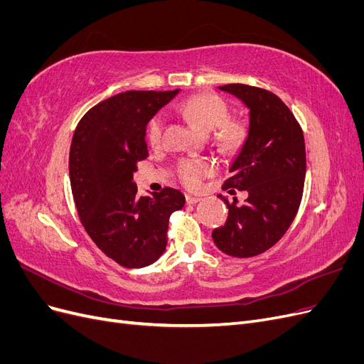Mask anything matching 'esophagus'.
<instances>
[{"label": "esophagus", "mask_w": 364, "mask_h": 364, "mask_svg": "<svg viewBox=\"0 0 364 364\" xmlns=\"http://www.w3.org/2000/svg\"><path fill=\"white\" fill-rule=\"evenodd\" d=\"M185 199H186V203H188V205H194V203H197V202H200L202 199H200V197H197V196H186L185 197Z\"/></svg>", "instance_id": "esophagus-1"}]
</instances>
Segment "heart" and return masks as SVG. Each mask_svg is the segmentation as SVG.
I'll list each match as a JSON object with an SVG mask.
<instances>
[{
  "mask_svg": "<svg viewBox=\"0 0 364 364\" xmlns=\"http://www.w3.org/2000/svg\"><path fill=\"white\" fill-rule=\"evenodd\" d=\"M179 111L205 132L215 130L218 147L228 155H235L245 147L249 129L245 123L229 118L228 105L214 94H197L179 103ZM165 129V117L158 114L147 126V139L151 146H158ZM214 162L206 158H185L178 164V178L188 186L197 188L206 176L213 174Z\"/></svg>",
  "mask_w": 364,
  "mask_h": 364,
  "instance_id": "obj_1",
  "label": "heart"
}]
</instances>
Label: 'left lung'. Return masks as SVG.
I'll list each match as a JSON object with an SVG mask.
<instances>
[{"label":"left lung","instance_id":"obj_1","mask_svg":"<svg viewBox=\"0 0 364 364\" xmlns=\"http://www.w3.org/2000/svg\"><path fill=\"white\" fill-rule=\"evenodd\" d=\"M218 90L235 95L249 109V136L223 190L247 193L238 203L225 200V226L213 230L215 246L226 255L249 258L274 246L287 232L299 209L305 171L304 132L278 95L257 86L230 83Z\"/></svg>","mask_w":364,"mask_h":364}]
</instances>
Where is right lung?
<instances>
[{
    "instance_id": "add662e5",
    "label": "right lung",
    "mask_w": 364,
    "mask_h": 364,
    "mask_svg": "<svg viewBox=\"0 0 364 364\" xmlns=\"http://www.w3.org/2000/svg\"><path fill=\"white\" fill-rule=\"evenodd\" d=\"M178 92L117 94L90 109L74 132L70 179L80 222L97 247L127 269L162 255L170 215L185 205L179 190L139 197L134 182L138 162L149 156V121Z\"/></svg>"
}]
</instances>
